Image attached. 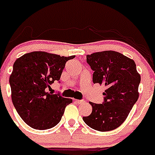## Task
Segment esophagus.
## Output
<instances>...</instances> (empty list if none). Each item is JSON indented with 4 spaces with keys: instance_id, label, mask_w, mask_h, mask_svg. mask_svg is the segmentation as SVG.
I'll return each instance as SVG.
<instances>
[{
    "instance_id": "1",
    "label": "esophagus",
    "mask_w": 155,
    "mask_h": 155,
    "mask_svg": "<svg viewBox=\"0 0 155 155\" xmlns=\"http://www.w3.org/2000/svg\"><path fill=\"white\" fill-rule=\"evenodd\" d=\"M75 101H76L78 104H81V103H84V102H85V101H84V100H76Z\"/></svg>"
}]
</instances>
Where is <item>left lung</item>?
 <instances>
[{
    "label": "left lung",
    "mask_w": 155,
    "mask_h": 155,
    "mask_svg": "<svg viewBox=\"0 0 155 155\" xmlns=\"http://www.w3.org/2000/svg\"><path fill=\"white\" fill-rule=\"evenodd\" d=\"M86 61L94 70V83L103 85L106 90L103 103L90 101L92 113L83 121L96 130H113L125 122L138 101L140 74L134 61L118 52L94 53L86 55Z\"/></svg>",
    "instance_id": "8db88e82"
}]
</instances>
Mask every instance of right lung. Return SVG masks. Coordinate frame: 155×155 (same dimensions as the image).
Instances as JSON below:
<instances>
[{
    "label": "right lung",
    "mask_w": 155,
    "mask_h": 155,
    "mask_svg": "<svg viewBox=\"0 0 155 155\" xmlns=\"http://www.w3.org/2000/svg\"><path fill=\"white\" fill-rule=\"evenodd\" d=\"M74 58L34 51L15 61L9 77L11 97L18 114L28 126L46 130L59 123L65 107L73 100L52 94L47 88L60 80L66 61Z\"/></svg>",
    "instance_id": "right-lung-1"
}]
</instances>
